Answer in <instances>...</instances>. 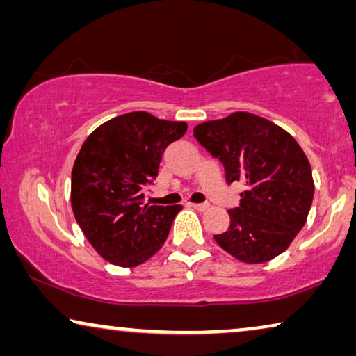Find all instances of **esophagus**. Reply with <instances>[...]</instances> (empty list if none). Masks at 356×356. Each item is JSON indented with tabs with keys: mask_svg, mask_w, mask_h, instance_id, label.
I'll list each match as a JSON object with an SVG mask.
<instances>
[{
	"mask_svg": "<svg viewBox=\"0 0 356 356\" xmlns=\"http://www.w3.org/2000/svg\"><path fill=\"white\" fill-rule=\"evenodd\" d=\"M191 206L196 209V211H206V209H209V202H193Z\"/></svg>",
	"mask_w": 356,
	"mask_h": 356,
	"instance_id": "esophagus-1",
	"label": "esophagus"
}]
</instances>
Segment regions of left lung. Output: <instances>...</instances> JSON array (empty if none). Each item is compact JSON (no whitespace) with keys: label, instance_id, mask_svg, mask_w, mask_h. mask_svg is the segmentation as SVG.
<instances>
[{"label":"left lung","instance_id":"8db88e82","mask_svg":"<svg viewBox=\"0 0 356 356\" xmlns=\"http://www.w3.org/2000/svg\"><path fill=\"white\" fill-rule=\"evenodd\" d=\"M194 138L240 181V206L228 209L230 227L213 235L233 257L261 264L284 252L306 223L314 196L313 173L298 143L272 121L235 111L194 128Z\"/></svg>","mask_w":356,"mask_h":356}]
</instances>
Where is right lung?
I'll return each mask as SVG.
<instances>
[{"instance_id":"obj_1","label":"right lung","mask_w":356,"mask_h":356,"mask_svg":"<svg viewBox=\"0 0 356 356\" xmlns=\"http://www.w3.org/2000/svg\"><path fill=\"white\" fill-rule=\"evenodd\" d=\"M186 129L184 121L131 111L100 124L82 144L71 173L72 212L111 264H143L167 240L181 206L145 204L144 189L157 178L165 149Z\"/></svg>"}]
</instances>
